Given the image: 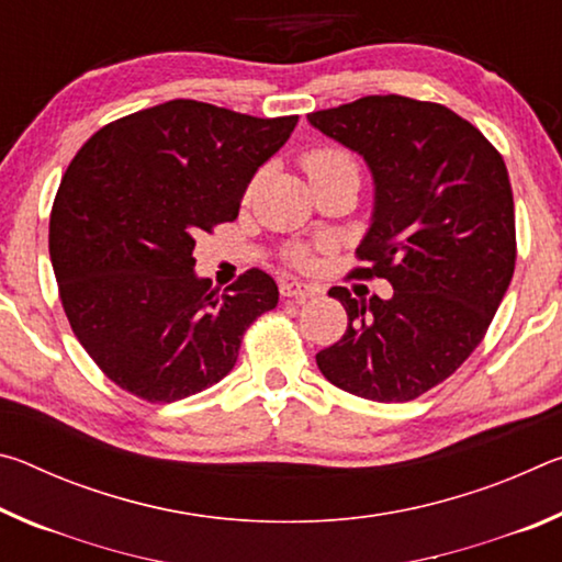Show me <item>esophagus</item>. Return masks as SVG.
I'll return each mask as SVG.
<instances>
[{
	"mask_svg": "<svg viewBox=\"0 0 562 562\" xmlns=\"http://www.w3.org/2000/svg\"><path fill=\"white\" fill-rule=\"evenodd\" d=\"M280 292H282V297H290V300H307V297H315L319 288H315V284H307V282H297V280H282Z\"/></svg>",
	"mask_w": 562,
	"mask_h": 562,
	"instance_id": "obj_1",
	"label": "esophagus"
}]
</instances>
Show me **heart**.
<instances>
[{
  "instance_id": "b5f03b06",
  "label": "heart",
  "mask_w": 562,
  "mask_h": 562,
  "mask_svg": "<svg viewBox=\"0 0 562 562\" xmlns=\"http://www.w3.org/2000/svg\"><path fill=\"white\" fill-rule=\"evenodd\" d=\"M302 168L304 173H307L310 183H317V180H325L331 176H339V173H355L359 176V166H357V158L349 154L345 148H337V146H322L310 150V154L302 156ZM260 183V176H255L250 180V186L245 190V198H252L255 190H258ZM288 260L292 265H297V268H307L312 262V250L310 247H290L288 250Z\"/></svg>"
}]
</instances>
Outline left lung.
Returning <instances> with one entry per match:
<instances>
[{"label":"left lung","instance_id":"obj_1","mask_svg":"<svg viewBox=\"0 0 562 562\" xmlns=\"http://www.w3.org/2000/svg\"><path fill=\"white\" fill-rule=\"evenodd\" d=\"M310 123L372 168V227L347 278H384L392 297L331 288L347 331L317 355L331 384L369 402H412L486 337L516 270V211L503 156L434 101L364 97Z\"/></svg>","mask_w":562,"mask_h":562}]
</instances>
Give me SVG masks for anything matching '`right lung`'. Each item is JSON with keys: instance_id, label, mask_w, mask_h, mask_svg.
I'll return each mask as SVG.
<instances>
[{"instance_id": "obj_1", "label": "right lung", "mask_w": 562, "mask_h": 562, "mask_svg": "<svg viewBox=\"0 0 562 562\" xmlns=\"http://www.w3.org/2000/svg\"><path fill=\"white\" fill-rule=\"evenodd\" d=\"M297 116L258 119L176 99L111 121L56 190L49 255L66 319L123 392L170 404L231 372L280 290L260 268L223 292L195 278L201 233L233 223L247 183Z\"/></svg>"}]
</instances>
